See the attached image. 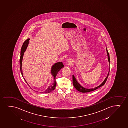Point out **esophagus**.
I'll list each match as a JSON object with an SVG mask.
<instances>
[{
  "mask_svg": "<svg viewBox=\"0 0 128 128\" xmlns=\"http://www.w3.org/2000/svg\"><path fill=\"white\" fill-rule=\"evenodd\" d=\"M69 61H70V60H69V59H68V60H67V61H68V62H69Z\"/></svg>",
  "mask_w": 128,
  "mask_h": 128,
  "instance_id": "1",
  "label": "esophagus"
}]
</instances>
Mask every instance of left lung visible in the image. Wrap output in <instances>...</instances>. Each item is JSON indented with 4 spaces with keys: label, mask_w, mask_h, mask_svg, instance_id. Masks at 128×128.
<instances>
[{
    "label": "left lung",
    "mask_w": 128,
    "mask_h": 128,
    "mask_svg": "<svg viewBox=\"0 0 128 128\" xmlns=\"http://www.w3.org/2000/svg\"><path fill=\"white\" fill-rule=\"evenodd\" d=\"M107 54H108V60L109 61V62L110 63V56H109V54L108 53V51L107 49ZM109 72L110 71L108 72V74L107 77H106V78H105V80H104V81L103 82V83L100 85L99 86H98L97 87H95L92 89H86V88H84V87H82L81 85H80V84L77 82V80H76L75 78L74 77V75H72V80H73V84L74 85V87H75V88L77 90H78V91L79 92H91L92 91L96 90V89L99 88V87L102 86H103L104 84H105V82L107 81V79L108 77V75L109 74Z\"/></svg>",
    "instance_id": "1"
}]
</instances>
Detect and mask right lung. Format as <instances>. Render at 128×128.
Returning a JSON list of instances; mask_svg holds the SVG:
<instances>
[{"instance_id":"obj_1","label":"right lung","mask_w":128,"mask_h":128,"mask_svg":"<svg viewBox=\"0 0 128 128\" xmlns=\"http://www.w3.org/2000/svg\"><path fill=\"white\" fill-rule=\"evenodd\" d=\"M29 40H30V38H28L24 42L23 45H22L21 49L20 57V72H21V74L22 75V76H23V72H22V69H21L22 61V59H23L24 53L26 50V49L27 48L28 44H29ZM64 67V66L63 65V63H62V62H59L55 63L52 66V68H51V73H52V75H53L54 78V83H53L52 85H51L50 86H49L46 90L44 91V92H42V93H49V92H50L53 91V90H54L55 88V87H56V74H57V73H58L59 71H60V69ZM24 79L25 80V81L26 82V80H25V79L24 78ZM26 83H27V82H26Z\"/></svg>"}]
</instances>
